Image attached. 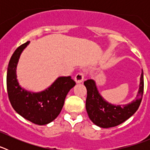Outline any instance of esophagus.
<instances>
[{
	"instance_id": "obj_1",
	"label": "esophagus",
	"mask_w": 150,
	"mask_h": 150,
	"mask_svg": "<svg viewBox=\"0 0 150 150\" xmlns=\"http://www.w3.org/2000/svg\"><path fill=\"white\" fill-rule=\"evenodd\" d=\"M84 79V75L82 73H79L75 76V81L76 83H81Z\"/></svg>"
}]
</instances>
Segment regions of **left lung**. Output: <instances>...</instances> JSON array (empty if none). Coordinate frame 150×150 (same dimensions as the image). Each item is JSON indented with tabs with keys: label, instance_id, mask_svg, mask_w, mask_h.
I'll list each match as a JSON object with an SVG mask.
<instances>
[{
	"label": "left lung",
	"instance_id": "8db88e82",
	"mask_svg": "<svg viewBox=\"0 0 150 150\" xmlns=\"http://www.w3.org/2000/svg\"><path fill=\"white\" fill-rule=\"evenodd\" d=\"M87 89L86 108L91 122L97 126L107 128L117 126L128 120L137 110L144 93V72H141L137 97L126 104H113L107 101L99 92L93 79L84 82Z\"/></svg>",
	"mask_w": 150,
	"mask_h": 150
}]
</instances>
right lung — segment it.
<instances>
[{"instance_id": "obj_1", "label": "right lung", "mask_w": 150, "mask_h": 150, "mask_svg": "<svg viewBox=\"0 0 150 150\" xmlns=\"http://www.w3.org/2000/svg\"><path fill=\"white\" fill-rule=\"evenodd\" d=\"M29 43L28 41L18 47L9 62L6 74L8 96L17 113L34 124L43 125L59 116L67 93L76 83L71 76H59L41 91L34 92L22 88L17 79L16 67L21 54Z\"/></svg>"}]
</instances>
